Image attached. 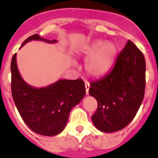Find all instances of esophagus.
<instances>
[{
	"mask_svg": "<svg viewBox=\"0 0 158 158\" xmlns=\"http://www.w3.org/2000/svg\"><path fill=\"white\" fill-rule=\"evenodd\" d=\"M85 92H86V94H89V83L87 81H85Z\"/></svg>",
	"mask_w": 158,
	"mask_h": 158,
	"instance_id": "34e87169",
	"label": "esophagus"
}]
</instances>
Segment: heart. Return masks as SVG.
Returning a JSON list of instances; mask_svg holds the SVG:
<instances>
[{"mask_svg": "<svg viewBox=\"0 0 158 158\" xmlns=\"http://www.w3.org/2000/svg\"><path fill=\"white\" fill-rule=\"evenodd\" d=\"M77 53L79 56L87 58L85 70L89 75L98 77L110 69L116 56L117 48L110 42L96 40L81 45Z\"/></svg>", "mask_w": 158, "mask_h": 158, "instance_id": "heart-1", "label": "heart"}]
</instances>
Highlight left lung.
<instances>
[{
  "label": "left lung",
  "mask_w": 158,
  "mask_h": 158,
  "mask_svg": "<svg viewBox=\"0 0 158 158\" xmlns=\"http://www.w3.org/2000/svg\"><path fill=\"white\" fill-rule=\"evenodd\" d=\"M145 69L144 55L128 40L112 69L91 82L89 94L98 102L92 121L99 131H119L133 119L144 99Z\"/></svg>",
  "instance_id": "left-lung-1"
}]
</instances>
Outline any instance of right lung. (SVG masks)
<instances>
[{
    "label": "right lung",
    "mask_w": 158,
    "mask_h": 158,
    "mask_svg": "<svg viewBox=\"0 0 158 158\" xmlns=\"http://www.w3.org/2000/svg\"><path fill=\"white\" fill-rule=\"evenodd\" d=\"M31 40H48L38 34L27 38L22 44ZM11 91L13 99L25 123L35 133L52 136L63 131L72 108L77 105L85 94V83L81 79H60L43 88H35L25 82L18 69L16 54L11 61Z\"/></svg>",
    "instance_id": "obj_1"
}]
</instances>
